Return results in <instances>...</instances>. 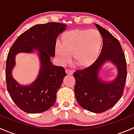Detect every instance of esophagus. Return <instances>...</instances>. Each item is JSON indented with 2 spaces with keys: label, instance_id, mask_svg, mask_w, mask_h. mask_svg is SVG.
<instances>
[{
  "label": "esophagus",
  "instance_id": "1",
  "mask_svg": "<svg viewBox=\"0 0 134 134\" xmlns=\"http://www.w3.org/2000/svg\"><path fill=\"white\" fill-rule=\"evenodd\" d=\"M65 72H66V73H67V75H72V74H73V71H71V70L66 69Z\"/></svg>",
  "mask_w": 134,
  "mask_h": 134
}]
</instances>
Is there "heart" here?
<instances>
[{
  "label": "heart",
  "mask_w": 134,
  "mask_h": 134,
  "mask_svg": "<svg viewBox=\"0 0 134 134\" xmlns=\"http://www.w3.org/2000/svg\"><path fill=\"white\" fill-rule=\"evenodd\" d=\"M102 44L103 37L96 30H71L63 34L55 51L62 65L68 63L72 55L78 67L87 68L98 58Z\"/></svg>",
  "instance_id": "obj_1"
}]
</instances>
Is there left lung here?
Segmentation results:
<instances>
[{
	"instance_id": "1",
	"label": "left lung",
	"mask_w": 134,
	"mask_h": 134,
	"mask_svg": "<svg viewBox=\"0 0 134 134\" xmlns=\"http://www.w3.org/2000/svg\"><path fill=\"white\" fill-rule=\"evenodd\" d=\"M103 37V47L96 62L90 67L76 71L75 93L78 104L93 113H102L115 105L123 94L126 79V62L118 40L108 30L95 24ZM117 67V76L113 81L101 79L99 72L106 62Z\"/></svg>"
}]
</instances>
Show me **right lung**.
<instances>
[{
	"label": "right lung",
	"instance_id": "right-lung-1",
	"mask_svg": "<svg viewBox=\"0 0 134 134\" xmlns=\"http://www.w3.org/2000/svg\"><path fill=\"white\" fill-rule=\"evenodd\" d=\"M67 28L59 23L36 25L20 35L8 54L6 67L7 90L11 98L21 110L38 113L51 108L56 100V93L67 75L64 68L52 65L56 40ZM38 52L40 69L37 78L29 85H21L12 76L17 53Z\"/></svg>",
	"mask_w": 134,
	"mask_h": 134
}]
</instances>
